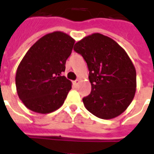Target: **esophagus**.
<instances>
[{"label":"esophagus","instance_id":"esophagus-1","mask_svg":"<svg viewBox=\"0 0 154 154\" xmlns=\"http://www.w3.org/2000/svg\"><path fill=\"white\" fill-rule=\"evenodd\" d=\"M79 83H80L79 80H76V81H74V82H73V84H74L75 85H77L79 84Z\"/></svg>","mask_w":154,"mask_h":154}]
</instances>
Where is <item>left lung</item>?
I'll return each mask as SVG.
<instances>
[{
	"mask_svg": "<svg viewBox=\"0 0 154 154\" xmlns=\"http://www.w3.org/2000/svg\"><path fill=\"white\" fill-rule=\"evenodd\" d=\"M86 61L91 93L82 99L88 111L101 119L119 116L130 105L137 87L136 69L129 56L110 37L94 33L73 48Z\"/></svg>",
	"mask_w": 154,
	"mask_h": 154,
	"instance_id": "1",
	"label": "left lung"
}]
</instances>
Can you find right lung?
I'll return each mask as SVG.
<instances>
[{"instance_id":"add662e5","label":"right lung","mask_w":154,"mask_h":154,"mask_svg":"<svg viewBox=\"0 0 154 154\" xmlns=\"http://www.w3.org/2000/svg\"><path fill=\"white\" fill-rule=\"evenodd\" d=\"M75 41L63 32L40 38L20 61L16 73L19 98L33 112L49 113L64 104L72 82L61 72Z\"/></svg>"}]
</instances>
